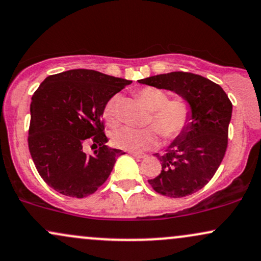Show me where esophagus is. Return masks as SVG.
Wrapping results in <instances>:
<instances>
[{
  "mask_svg": "<svg viewBox=\"0 0 261 261\" xmlns=\"http://www.w3.org/2000/svg\"><path fill=\"white\" fill-rule=\"evenodd\" d=\"M132 156H134V158H138V159H143V158H145L146 155L145 154H142V153H134V151H130L129 153Z\"/></svg>",
  "mask_w": 261,
  "mask_h": 261,
  "instance_id": "34e87169",
  "label": "esophagus"
}]
</instances>
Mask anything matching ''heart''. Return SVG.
Wrapping results in <instances>:
<instances>
[{"mask_svg": "<svg viewBox=\"0 0 261 261\" xmlns=\"http://www.w3.org/2000/svg\"><path fill=\"white\" fill-rule=\"evenodd\" d=\"M140 101L150 111L149 127L143 129L119 127L112 132L113 145L124 150L142 153L150 150L160 143V133L165 139L172 140L187 129L191 122V107L186 99L176 97L169 99L168 93L156 87H144L138 92ZM117 102L115 96L107 102L103 111L105 121L108 125L117 123Z\"/></svg>", "mask_w": 261, "mask_h": 261, "instance_id": "heart-1", "label": "heart"}]
</instances>
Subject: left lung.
I'll list each match as a JSON object with an SVG mask.
<instances>
[{
  "instance_id": "8db88e82",
  "label": "left lung",
  "mask_w": 261,
  "mask_h": 261,
  "mask_svg": "<svg viewBox=\"0 0 261 261\" xmlns=\"http://www.w3.org/2000/svg\"><path fill=\"white\" fill-rule=\"evenodd\" d=\"M138 83L169 90L189 102L190 125L172 140L165 154H156L162 172L148 182L158 194L168 197L194 194L207 185L223 160L232 118L227 93L219 85L191 72H168Z\"/></svg>"
}]
</instances>
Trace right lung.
<instances>
[{"label": "right lung", "mask_w": 261, "mask_h": 261, "mask_svg": "<svg viewBox=\"0 0 261 261\" xmlns=\"http://www.w3.org/2000/svg\"><path fill=\"white\" fill-rule=\"evenodd\" d=\"M132 81L95 70L50 75L32 96L28 146L42 178L61 195L83 198L110 176L117 158L102 122L105 107ZM92 142L91 155L83 146Z\"/></svg>", "instance_id": "add662e5"}]
</instances>
